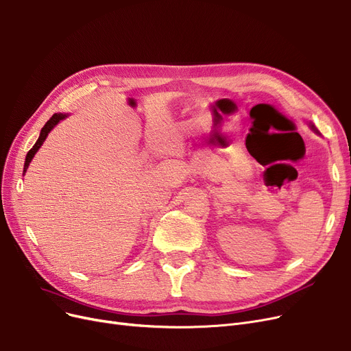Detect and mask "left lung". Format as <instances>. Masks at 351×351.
Listing matches in <instances>:
<instances>
[{"instance_id": "1", "label": "left lung", "mask_w": 351, "mask_h": 351, "mask_svg": "<svg viewBox=\"0 0 351 351\" xmlns=\"http://www.w3.org/2000/svg\"><path fill=\"white\" fill-rule=\"evenodd\" d=\"M312 128H313V127H312Z\"/></svg>"}]
</instances>
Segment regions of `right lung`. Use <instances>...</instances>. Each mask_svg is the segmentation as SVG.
Here are the masks:
<instances>
[{"mask_svg": "<svg viewBox=\"0 0 351 351\" xmlns=\"http://www.w3.org/2000/svg\"><path fill=\"white\" fill-rule=\"evenodd\" d=\"M66 115H62V114H53L51 118H49V121L45 123V127L42 128V131H40V135H39V138H38V141L35 143V145L32 147V149L29 150V153H27V156H26V162H25V171L27 169V166H29V163L32 162V159H33V156L36 154V152L39 150V147L43 144V141H45V138L48 137V134H49V131L56 125V123H58L61 119H64Z\"/></svg>", "mask_w": 351, "mask_h": 351, "instance_id": "1", "label": "right lung"}]
</instances>
